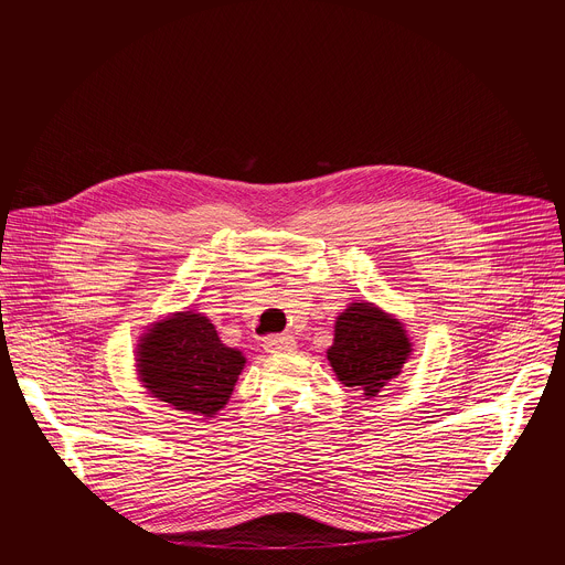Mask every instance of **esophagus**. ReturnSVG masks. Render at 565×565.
<instances>
[{
  "mask_svg": "<svg viewBox=\"0 0 565 565\" xmlns=\"http://www.w3.org/2000/svg\"><path fill=\"white\" fill-rule=\"evenodd\" d=\"M264 349L268 353H292L297 349V340L292 335H275V338H268Z\"/></svg>",
  "mask_w": 565,
  "mask_h": 565,
  "instance_id": "esophagus-1",
  "label": "esophagus"
}]
</instances>
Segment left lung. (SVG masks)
Segmentation results:
<instances>
[{
	"label": "left lung",
	"mask_w": 565,
	"mask_h": 565,
	"mask_svg": "<svg viewBox=\"0 0 565 565\" xmlns=\"http://www.w3.org/2000/svg\"><path fill=\"white\" fill-rule=\"evenodd\" d=\"M412 353L414 342L405 324L380 306L358 299L335 317L327 360L344 386L371 399L402 373Z\"/></svg>",
	"instance_id": "8db88e82"
}]
</instances>
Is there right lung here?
Wrapping results in <instances>:
<instances>
[{
	"label": "right lung",
	"mask_w": 565,
	"mask_h": 565,
	"mask_svg": "<svg viewBox=\"0 0 565 565\" xmlns=\"http://www.w3.org/2000/svg\"><path fill=\"white\" fill-rule=\"evenodd\" d=\"M134 360L138 382L151 397L203 420L227 405L246 366V355L225 347L212 321L196 310L151 321L138 338Z\"/></svg>",
	"instance_id": "1"
}]
</instances>
